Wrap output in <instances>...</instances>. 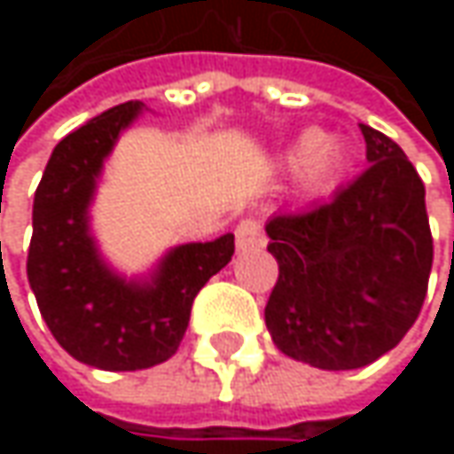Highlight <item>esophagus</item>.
Returning a JSON list of instances; mask_svg holds the SVG:
<instances>
[{
    "mask_svg": "<svg viewBox=\"0 0 454 454\" xmlns=\"http://www.w3.org/2000/svg\"><path fill=\"white\" fill-rule=\"evenodd\" d=\"M233 233H236V249H241V252H247V249H257V247H262V244H265L262 226H260V221H254V218L241 221Z\"/></svg>",
    "mask_w": 454,
    "mask_h": 454,
    "instance_id": "1",
    "label": "esophagus"
}]
</instances>
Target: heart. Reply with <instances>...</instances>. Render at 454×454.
Masks as SVG:
<instances>
[{
	"label": "heart",
	"instance_id": "b5f03b06",
	"mask_svg": "<svg viewBox=\"0 0 454 454\" xmlns=\"http://www.w3.org/2000/svg\"><path fill=\"white\" fill-rule=\"evenodd\" d=\"M294 160H297V178H300L302 189L316 192L336 178V173L344 165V152L331 138L308 134L302 138L300 149L294 152Z\"/></svg>",
	"mask_w": 454,
	"mask_h": 454
}]
</instances>
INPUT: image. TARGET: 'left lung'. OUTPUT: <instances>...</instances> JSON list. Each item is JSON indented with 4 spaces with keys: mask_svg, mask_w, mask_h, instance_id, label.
Returning <instances> with one entry per match:
<instances>
[{
    "mask_svg": "<svg viewBox=\"0 0 454 454\" xmlns=\"http://www.w3.org/2000/svg\"><path fill=\"white\" fill-rule=\"evenodd\" d=\"M368 168L325 205L273 215L278 281L265 305L273 344L323 371L395 349L423 308L434 262L426 186L397 141L363 126Z\"/></svg>",
    "mask_w": 454,
    "mask_h": 454,
    "instance_id": "8db88e82",
    "label": "left lung"
}]
</instances>
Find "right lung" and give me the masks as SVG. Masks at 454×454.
Instances as JSON below:
<instances>
[{
	"instance_id": "1",
	"label": "right lung",
	"mask_w": 454,
	"mask_h": 454,
	"mask_svg": "<svg viewBox=\"0 0 454 454\" xmlns=\"http://www.w3.org/2000/svg\"><path fill=\"white\" fill-rule=\"evenodd\" d=\"M141 107L118 105L62 138L34 197L28 284L59 347L102 371H141L173 357L194 297L233 254V233L181 244L149 281H126L99 257L89 205L105 157Z\"/></svg>"
}]
</instances>
